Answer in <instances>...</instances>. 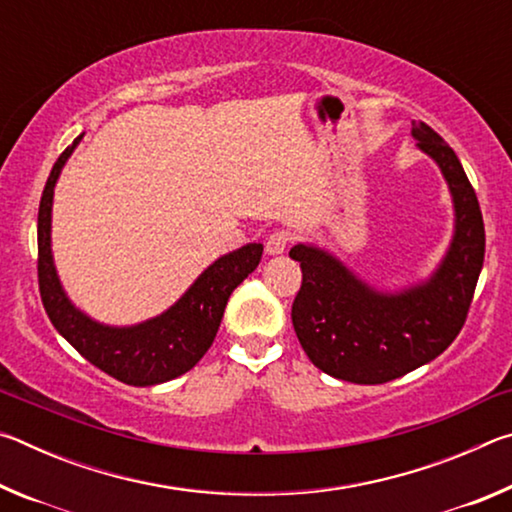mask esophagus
<instances>
[{
    "instance_id": "esophagus-1",
    "label": "esophagus",
    "mask_w": 512,
    "mask_h": 512,
    "mask_svg": "<svg viewBox=\"0 0 512 512\" xmlns=\"http://www.w3.org/2000/svg\"><path fill=\"white\" fill-rule=\"evenodd\" d=\"M291 244V232L287 230H273L266 239V253L268 255H282L287 246Z\"/></svg>"
}]
</instances>
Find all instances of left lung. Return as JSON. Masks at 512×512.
Instances as JSON below:
<instances>
[{
	"mask_svg": "<svg viewBox=\"0 0 512 512\" xmlns=\"http://www.w3.org/2000/svg\"><path fill=\"white\" fill-rule=\"evenodd\" d=\"M418 149L438 164L454 203V237L436 271L420 284L372 289L327 250L291 248L302 284L291 307L296 336L316 368L352 384H384L443 354L465 325L483 266L485 230L461 160L424 121H413Z\"/></svg>",
	"mask_w": 512,
	"mask_h": 512,
	"instance_id": "8db88e82",
	"label": "left lung"
}]
</instances>
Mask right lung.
I'll list each match as a JSON object with an SVG mask.
<instances>
[{"instance_id":"obj_1","label":"right lung","mask_w":512,"mask_h":512,"mask_svg":"<svg viewBox=\"0 0 512 512\" xmlns=\"http://www.w3.org/2000/svg\"><path fill=\"white\" fill-rule=\"evenodd\" d=\"M83 133L60 153L51 169L38 210V284L51 325L79 350L92 366L128 386H155L192 370L210 350L219 332L230 293L255 271L262 244H246L223 255L198 275L176 305L160 316L131 327H112L92 320L72 305L58 280L51 255V205L60 171Z\"/></svg>"}]
</instances>
